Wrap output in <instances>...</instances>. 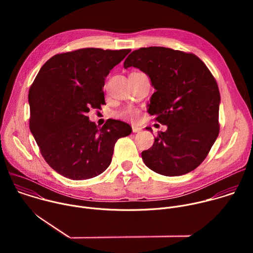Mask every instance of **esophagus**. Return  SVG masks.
<instances>
[{
    "instance_id": "esophagus-1",
    "label": "esophagus",
    "mask_w": 253,
    "mask_h": 253,
    "mask_svg": "<svg viewBox=\"0 0 253 253\" xmlns=\"http://www.w3.org/2000/svg\"><path fill=\"white\" fill-rule=\"evenodd\" d=\"M141 130H142V129H141L140 127L135 126V125H132V131H133V133H139Z\"/></svg>"
}]
</instances>
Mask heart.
I'll list each match as a JSON object with an SVG mask.
<instances>
[{"instance_id":"1","label":"heart","mask_w":253,"mask_h":253,"mask_svg":"<svg viewBox=\"0 0 253 253\" xmlns=\"http://www.w3.org/2000/svg\"><path fill=\"white\" fill-rule=\"evenodd\" d=\"M119 116L124 117V118H132L136 119L138 116V110L135 109L133 107H126L123 110L119 112Z\"/></svg>"}]
</instances>
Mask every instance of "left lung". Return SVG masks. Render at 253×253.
I'll return each instance as SVG.
<instances>
[{"instance_id":"1","label":"left lung","mask_w":253,"mask_h":253,"mask_svg":"<svg viewBox=\"0 0 253 253\" xmlns=\"http://www.w3.org/2000/svg\"><path fill=\"white\" fill-rule=\"evenodd\" d=\"M129 67L149 76L155 92L148 113L167 125L153 146L141 153L144 163L165 176L194 170L219 134L220 94L211 72L196 55L164 47L133 51L124 62Z\"/></svg>"}]
</instances>
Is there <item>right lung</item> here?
I'll return each instance as SVG.
<instances>
[{"mask_svg":"<svg viewBox=\"0 0 253 253\" xmlns=\"http://www.w3.org/2000/svg\"><path fill=\"white\" fill-rule=\"evenodd\" d=\"M130 49L85 48L50 58L29 90L30 130L46 162L72 180L93 178L110 165L114 146L132 132L129 124L89 120L90 109L106 104L105 78Z\"/></svg>","mask_w":253,"mask_h":253,"instance_id":"right-lung-1","label":"right lung"}]
</instances>
